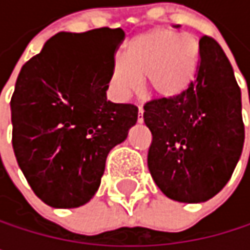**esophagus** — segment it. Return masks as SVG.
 <instances>
[{
    "instance_id": "obj_1",
    "label": "esophagus",
    "mask_w": 250,
    "mask_h": 250,
    "mask_svg": "<svg viewBox=\"0 0 250 250\" xmlns=\"http://www.w3.org/2000/svg\"><path fill=\"white\" fill-rule=\"evenodd\" d=\"M143 111H145V110H143L142 107H139V116H137V122H139V123L143 122Z\"/></svg>"
}]
</instances>
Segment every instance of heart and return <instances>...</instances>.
<instances>
[{
  "instance_id": "heart-1",
  "label": "heart",
  "mask_w": 250,
  "mask_h": 250,
  "mask_svg": "<svg viewBox=\"0 0 250 250\" xmlns=\"http://www.w3.org/2000/svg\"><path fill=\"white\" fill-rule=\"evenodd\" d=\"M200 43L191 33L153 28L130 39L123 59L111 66V86L119 97L136 94L147 78L150 91L161 98L182 94L197 74Z\"/></svg>"
}]
</instances>
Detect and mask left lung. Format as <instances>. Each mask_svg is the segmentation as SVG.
<instances>
[{"mask_svg":"<svg viewBox=\"0 0 250 250\" xmlns=\"http://www.w3.org/2000/svg\"><path fill=\"white\" fill-rule=\"evenodd\" d=\"M143 108L152 133L147 167L159 189L179 203H204L220 192L245 142L240 88L220 44L203 36L189 86Z\"/></svg>","mask_w":250,"mask_h":250,"instance_id":"left-lung-1","label":"left lung"}]
</instances>
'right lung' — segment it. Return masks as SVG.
I'll use <instances>...</instances> for the list:
<instances>
[{
    "label": "right lung",
    "mask_w": 250,
    "mask_h": 250,
    "mask_svg": "<svg viewBox=\"0 0 250 250\" xmlns=\"http://www.w3.org/2000/svg\"><path fill=\"white\" fill-rule=\"evenodd\" d=\"M122 28L58 33L25 62L11 97L13 149L34 194L75 208L97 192L110 150L137 122V107L107 100Z\"/></svg>",
    "instance_id": "add662e5"
}]
</instances>
